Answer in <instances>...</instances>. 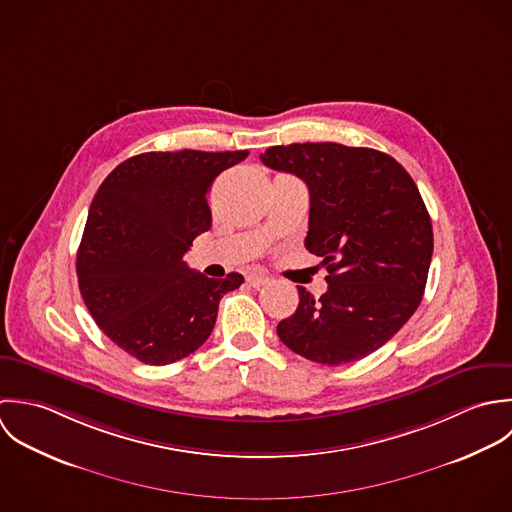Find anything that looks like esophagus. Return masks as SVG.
I'll list each match as a JSON object with an SVG mask.
<instances>
[{"mask_svg": "<svg viewBox=\"0 0 512 512\" xmlns=\"http://www.w3.org/2000/svg\"><path fill=\"white\" fill-rule=\"evenodd\" d=\"M247 283L253 289H261V287L269 285V277L267 275H247Z\"/></svg>", "mask_w": 512, "mask_h": 512, "instance_id": "esophagus-1", "label": "esophagus"}]
</instances>
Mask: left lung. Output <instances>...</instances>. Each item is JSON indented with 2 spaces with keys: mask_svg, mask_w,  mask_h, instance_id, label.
<instances>
[{
  "mask_svg": "<svg viewBox=\"0 0 512 512\" xmlns=\"http://www.w3.org/2000/svg\"><path fill=\"white\" fill-rule=\"evenodd\" d=\"M261 162L307 184L305 247L328 271L320 299L299 287V307L277 324L279 338L326 366L372 354L425 291L433 229L415 182L392 156L336 142L271 146Z\"/></svg>",
  "mask_w": 512,
  "mask_h": 512,
  "instance_id": "8db88e82",
  "label": "left lung"
}]
</instances>
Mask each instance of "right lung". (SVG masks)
<instances>
[{
	"instance_id": "1",
	"label": "right lung",
	"mask_w": 512,
	"mask_h": 512,
	"mask_svg": "<svg viewBox=\"0 0 512 512\" xmlns=\"http://www.w3.org/2000/svg\"><path fill=\"white\" fill-rule=\"evenodd\" d=\"M237 152H146L118 164L89 209L77 251L83 301L104 334L150 366L196 352L219 299L243 277L207 279L186 265L192 241L211 227L207 192Z\"/></svg>"
}]
</instances>
